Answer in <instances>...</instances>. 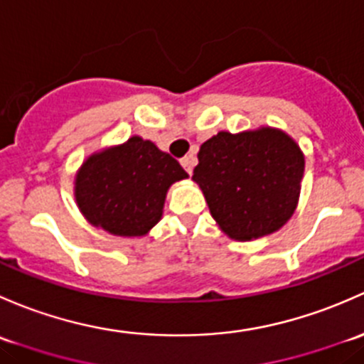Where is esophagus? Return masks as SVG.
Returning a JSON list of instances; mask_svg holds the SVG:
<instances>
[{
    "label": "esophagus",
    "instance_id": "obj_1",
    "mask_svg": "<svg viewBox=\"0 0 364 364\" xmlns=\"http://www.w3.org/2000/svg\"><path fill=\"white\" fill-rule=\"evenodd\" d=\"M182 163V166H183V170L187 171V173H193V168H194V164H196V157H194L193 154H189V156H186L183 157V159L181 161Z\"/></svg>",
    "mask_w": 364,
    "mask_h": 364
}]
</instances>
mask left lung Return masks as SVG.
I'll use <instances>...</instances> for the list:
<instances>
[{"mask_svg":"<svg viewBox=\"0 0 364 364\" xmlns=\"http://www.w3.org/2000/svg\"><path fill=\"white\" fill-rule=\"evenodd\" d=\"M193 181L230 238L250 242L279 231L298 205L305 157L275 127L220 131L198 152Z\"/></svg>","mask_w":364,"mask_h":364,"instance_id":"left-lung-1","label":"left lung"}]
</instances>
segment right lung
Wrapping results in <instances>:
<instances>
[{
    "label": "right lung",
    "mask_w": 364,
    "mask_h": 364,
    "mask_svg": "<svg viewBox=\"0 0 364 364\" xmlns=\"http://www.w3.org/2000/svg\"><path fill=\"white\" fill-rule=\"evenodd\" d=\"M189 175L151 140L131 136L95 152L75 177V200L95 228L115 237H145L163 217L171 183Z\"/></svg>",
    "instance_id": "1"
}]
</instances>
